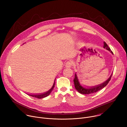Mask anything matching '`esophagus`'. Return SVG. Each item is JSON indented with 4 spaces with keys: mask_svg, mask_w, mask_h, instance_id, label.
I'll return each mask as SVG.
<instances>
[{
    "mask_svg": "<svg viewBox=\"0 0 127 127\" xmlns=\"http://www.w3.org/2000/svg\"><path fill=\"white\" fill-rule=\"evenodd\" d=\"M72 66V62L71 61H68L66 62L65 67L67 68H70Z\"/></svg>",
    "mask_w": 127,
    "mask_h": 127,
    "instance_id": "obj_1",
    "label": "esophagus"
}]
</instances>
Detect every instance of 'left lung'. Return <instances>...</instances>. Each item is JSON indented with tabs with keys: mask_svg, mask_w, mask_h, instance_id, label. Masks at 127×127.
Segmentation results:
<instances>
[{
	"mask_svg": "<svg viewBox=\"0 0 127 127\" xmlns=\"http://www.w3.org/2000/svg\"><path fill=\"white\" fill-rule=\"evenodd\" d=\"M103 44H104V45H103V47L104 48H105L106 50L110 51L112 54H113V53L111 51L110 48L107 46V45L106 44V43L104 42ZM112 75L109 77V78H108L106 81L104 82L103 83H102L101 84H99V85H96L95 86L91 87H89V88L88 87L86 88V87H83L81 85V84H80V83L78 81V79L77 78V76L76 74H75V77H74V79L73 80V81H74V86H75V89L77 90L78 93H79L81 94H83V95H88V94H91L95 93L99 91V90L104 88L105 86H106V85L108 84V83L109 82V81L111 80Z\"/></svg>",
	"mask_w": 127,
	"mask_h": 127,
	"instance_id": "obj_1",
	"label": "left lung"
}]
</instances>
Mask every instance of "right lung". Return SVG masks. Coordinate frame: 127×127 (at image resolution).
Returning a JSON list of instances; mask_svg holds the SVG:
<instances>
[{"label":"right lung","instance_id":"add662e5","mask_svg":"<svg viewBox=\"0 0 127 127\" xmlns=\"http://www.w3.org/2000/svg\"><path fill=\"white\" fill-rule=\"evenodd\" d=\"M55 81H54V84L52 87V88L49 90H48V92L45 93H43V94H27L28 95H29L30 96H32V97H35V98H39V99H41V98H44L45 97H47V96H48L51 93V92L52 91V90L53 89L54 87V86H55Z\"/></svg>","mask_w":127,"mask_h":127}]
</instances>
